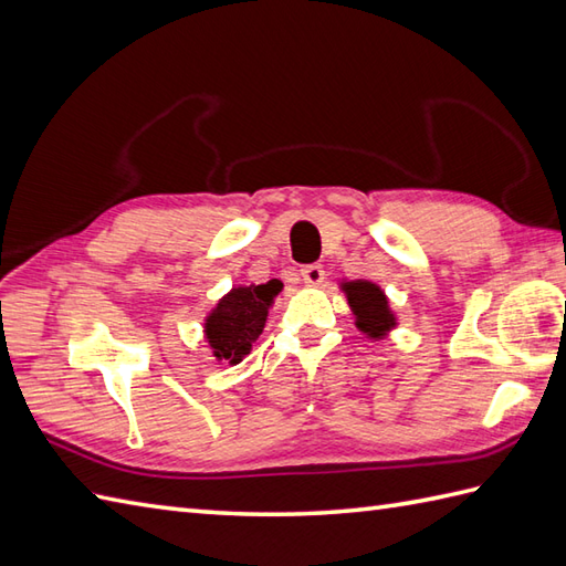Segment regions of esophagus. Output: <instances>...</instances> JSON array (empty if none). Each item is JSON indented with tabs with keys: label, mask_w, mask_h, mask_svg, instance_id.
I'll use <instances>...</instances> for the list:
<instances>
[{
	"label": "esophagus",
	"mask_w": 566,
	"mask_h": 566,
	"mask_svg": "<svg viewBox=\"0 0 566 566\" xmlns=\"http://www.w3.org/2000/svg\"><path fill=\"white\" fill-rule=\"evenodd\" d=\"M301 274H304V282H306L308 286H318V284H323V280H325L323 265H306L304 270H301Z\"/></svg>",
	"instance_id": "obj_1"
}]
</instances>
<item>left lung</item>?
Returning a JSON list of instances; mask_svg holds the SVG:
<instances>
[{
  "label": "left lung",
  "mask_w": 566,
  "mask_h": 566,
  "mask_svg": "<svg viewBox=\"0 0 566 566\" xmlns=\"http://www.w3.org/2000/svg\"><path fill=\"white\" fill-rule=\"evenodd\" d=\"M347 304L354 313V325L371 339H384L392 327H398L396 313L390 311V301L384 289L369 280H352L339 284Z\"/></svg>",
  "instance_id": "8db88e82"
}]
</instances>
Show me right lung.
Wrapping results in <instances>:
<instances>
[{
    "mask_svg": "<svg viewBox=\"0 0 566 566\" xmlns=\"http://www.w3.org/2000/svg\"><path fill=\"white\" fill-rule=\"evenodd\" d=\"M282 286L280 280L233 286L229 294L217 301V306L205 318V339L212 347L217 361L239 364L245 354H251L253 343L265 327L268 311Z\"/></svg>",
    "mask_w": 566,
    "mask_h": 566,
    "instance_id": "obj_1",
    "label": "right lung"
}]
</instances>
